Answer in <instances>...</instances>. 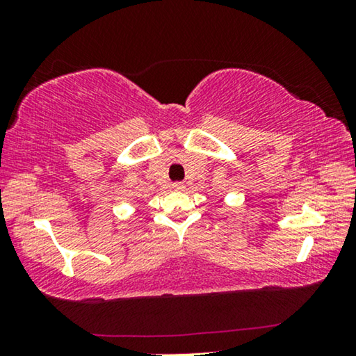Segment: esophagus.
Listing matches in <instances>:
<instances>
[{
	"instance_id": "obj_1",
	"label": "esophagus",
	"mask_w": 356,
	"mask_h": 356,
	"mask_svg": "<svg viewBox=\"0 0 356 356\" xmlns=\"http://www.w3.org/2000/svg\"><path fill=\"white\" fill-rule=\"evenodd\" d=\"M172 188H174V190H184L185 185H184L182 182H174V184H172Z\"/></svg>"
}]
</instances>
